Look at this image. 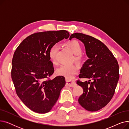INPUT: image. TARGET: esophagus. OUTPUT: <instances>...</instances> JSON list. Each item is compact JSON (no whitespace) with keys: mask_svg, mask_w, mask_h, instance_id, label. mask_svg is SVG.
<instances>
[{"mask_svg":"<svg viewBox=\"0 0 129 129\" xmlns=\"http://www.w3.org/2000/svg\"><path fill=\"white\" fill-rule=\"evenodd\" d=\"M66 86L74 87L76 85V83L74 80H69L66 79Z\"/></svg>","mask_w":129,"mask_h":129,"instance_id":"obj_1","label":"esophagus"}]
</instances>
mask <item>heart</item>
I'll return each mask as SVG.
<instances>
[{
  "label": "heart",
  "instance_id": "b5f03b06",
  "mask_svg": "<svg viewBox=\"0 0 129 129\" xmlns=\"http://www.w3.org/2000/svg\"><path fill=\"white\" fill-rule=\"evenodd\" d=\"M65 45L74 54L73 58L74 61L78 64H82L84 57L81 53L82 52V47L78 41L76 40L69 41L65 43ZM58 49V46L57 44H54L51 46L49 49V57L53 64H56L57 63L56 55ZM77 71V67L74 65H62L56 70V73L58 75L62 76L67 79H71L74 77Z\"/></svg>",
  "mask_w": 129,
  "mask_h": 129
}]
</instances>
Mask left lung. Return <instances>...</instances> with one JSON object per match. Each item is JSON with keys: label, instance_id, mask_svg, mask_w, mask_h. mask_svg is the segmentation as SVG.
Returning a JSON list of instances; mask_svg holds the SVG:
<instances>
[{"label": "left lung", "instance_id": "1", "mask_svg": "<svg viewBox=\"0 0 129 129\" xmlns=\"http://www.w3.org/2000/svg\"><path fill=\"white\" fill-rule=\"evenodd\" d=\"M85 46L88 59L80 70L79 78L89 79L85 82L77 80L83 93L78 103L86 110L96 111L106 106L113 97L119 79L117 60L106 45L99 40L81 33H73Z\"/></svg>", "mask_w": 129, "mask_h": 129}]
</instances>
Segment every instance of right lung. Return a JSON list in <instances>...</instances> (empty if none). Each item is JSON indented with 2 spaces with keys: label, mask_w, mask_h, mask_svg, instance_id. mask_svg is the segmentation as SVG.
<instances>
[{
  "label": "right lung",
  "mask_w": 129,
  "mask_h": 129,
  "mask_svg": "<svg viewBox=\"0 0 129 129\" xmlns=\"http://www.w3.org/2000/svg\"><path fill=\"white\" fill-rule=\"evenodd\" d=\"M69 36L64 30L33 33L22 41L13 54L11 74L17 94L34 112H49L66 84L62 76L50 79L54 70L49 51L51 46Z\"/></svg>",
  "instance_id": "1"
}]
</instances>
